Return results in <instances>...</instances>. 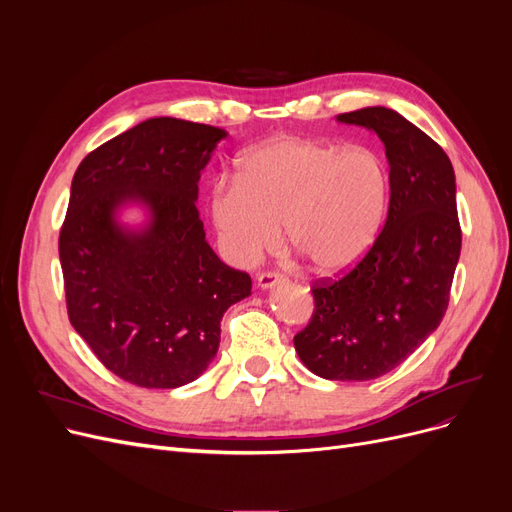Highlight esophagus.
I'll use <instances>...</instances> for the list:
<instances>
[{"label":"esophagus","instance_id":"1","mask_svg":"<svg viewBox=\"0 0 512 512\" xmlns=\"http://www.w3.org/2000/svg\"><path fill=\"white\" fill-rule=\"evenodd\" d=\"M282 282H284V277H282L280 273H260V275L256 277V286H258L260 290L275 288V286H280Z\"/></svg>","mask_w":512,"mask_h":512}]
</instances>
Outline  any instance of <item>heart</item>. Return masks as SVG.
Listing matches in <instances>:
<instances>
[{
	"mask_svg": "<svg viewBox=\"0 0 512 512\" xmlns=\"http://www.w3.org/2000/svg\"><path fill=\"white\" fill-rule=\"evenodd\" d=\"M391 200L389 166L367 147L277 136L213 183L209 211L224 254L252 265L282 241L322 277L354 269L376 245Z\"/></svg>",
	"mask_w": 512,
	"mask_h": 512,
	"instance_id": "obj_1",
	"label": "heart"
}]
</instances>
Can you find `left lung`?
<instances>
[{"mask_svg": "<svg viewBox=\"0 0 512 512\" xmlns=\"http://www.w3.org/2000/svg\"><path fill=\"white\" fill-rule=\"evenodd\" d=\"M339 123L376 132L391 200L371 252L335 282L312 288L314 314L294 335L303 365L324 380L389 374L438 329L461 252L455 170L444 149L393 108L367 106Z\"/></svg>", "mask_w": 512, "mask_h": 512, "instance_id": "left-lung-1", "label": "left lung"}]
</instances>
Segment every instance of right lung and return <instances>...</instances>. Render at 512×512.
Masks as SVG:
<instances>
[{
	"instance_id": "add662e5",
	"label": "right lung",
	"mask_w": 512,
	"mask_h": 512,
	"mask_svg": "<svg viewBox=\"0 0 512 512\" xmlns=\"http://www.w3.org/2000/svg\"><path fill=\"white\" fill-rule=\"evenodd\" d=\"M226 130L151 117L79 164L59 235L68 316L100 363L143 389L205 374L226 309L252 280L211 250L196 209L200 173ZM141 206L143 227L118 220Z\"/></svg>"
}]
</instances>
